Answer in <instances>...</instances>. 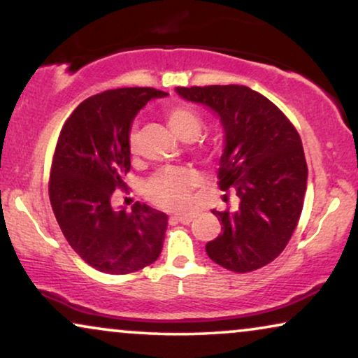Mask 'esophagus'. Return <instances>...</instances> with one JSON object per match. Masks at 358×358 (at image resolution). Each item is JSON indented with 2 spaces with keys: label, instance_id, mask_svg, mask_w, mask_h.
<instances>
[{
  "label": "esophagus",
  "instance_id": "esophagus-1",
  "mask_svg": "<svg viewBox=\"0 0 358 358\" xmlns=\"http://www.w3.org/2000/svg\"><path fill=\"white\" fill-rule=\"evenodd\" d=\"M174 220H176V222L182 223V224H189V223H192L194 217H190V215H179V217H174Z\"/></svg>",
  "mask_w": 358,
  "mask_h": 358
}]
</instances>
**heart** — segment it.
Masks as SVG:
<instances>
[{
  "mask_svg": "<svg viewBox=\"0 0 358 358\" xmlns=\"http://www.w3.org/2000/svg\"><path fill=\"white\" fill-rule=\"evenodd\" d=\"M166 120L176 135L182 140H194L203 129V119L197 110L184 104L171 106L164 112ZM136 130L129 134V148L136 150ZM199 184V174L194 169L164 168L156 173L145 185V195L155 205L168 210H180L187 205L189 192Z\"/></svg>",
  "mask_w": 358,
  "mask_h": 358,
  "instance_id": "heart-1",
  "label": "heart"
}]
</instances>
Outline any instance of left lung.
<instances>
[{"instance_id":"8db88e82","label":"left lung","mask_w":358,"mask_h":358,"mask_svg":"<svg viewBox=\"0 0 358 358\" xmlns=\"http://www.w3.org/2000/svg\"><path fill=\"white\" fill-rule=\"evenodd\" d=\"M222 119L227 146L218 185L234 192V212H217L222 234L205 251L231 272H251L278 257L290 241L305 202L308 166L295 125L278 107L248 86H190L176 90Z\"/></svg>"}]
</instances>
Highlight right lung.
I'll list each match as a JSON object with an SVG mask.
<instances>
[{
  "mask_svg": "<svg viewBox=\"0 0 358 358\" xmlns=\"http://www.w3.org/2000/svg\"><path fill=\"white\" fill-rule=\"evenodd\" d=\"M155 87H120L83 101L58 135L48 197L63 236L96 271L125 275L159 257L168 215L135 202L114 208L115 189L130 171L129 131Z\"/></svg>",
  "mask_w": 358,
  "mask_h": 358,
  "instance_id": "add662e5",
  "label": "right lung"
}]
</instances>
